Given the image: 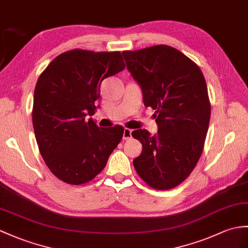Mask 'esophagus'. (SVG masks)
Returning a JSON list of instances; mask_svg holds the SVG:
<instances>
[{
	"label": "esophagus",
	"mask_w": 248,
	"mask_h": 248,
	"mask_svg": "<svg viewBox=\"0 0 248 248\" xmlns=\"http://www.w3.org/2000/svg\"><path fill=\"white\" fill-rule=\"evenodd\" d=\"M131 137H132V130L125 128L124 130V137L123 138L124 140H131Z\"/></svg>",
	"instance_id": "obj_1"
}]
</instances>
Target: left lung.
Segmentation results:
<instances>
[{
  "label": "left lung",
  "mask_w": 248,
  "mask_h": 248,
  "mask_svg": "<svg viewBox=\"0 0 248 248\" xmlns=\"http://www.w3.org/2000/svg\"><path fill=\"white\" fill-rule=\"evenodd\" d=\"M123 54L158 125L153 136L145 129L132 132L142 145L134 168L152 188L172 189L189 176L203 152L211 110L203 73L168 45Z\"/></svg>",
  "instance_id": "8db88e82"
}]
</instances>
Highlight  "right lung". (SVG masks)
I'll list each match as a JSON object with an SVG mask.
<instances>
[{"label":"right lung","mask_w":248,"mask_h":248,"mask_svg":"<svg viewBox=\"0 0 248 248\" xmlns=\"http://www.w3.org/2000/svg\"><path fill=\"white\" fill-rule=\"evenodd\" d=\"M119 51L73 49L51 61L33 94L32 124L40 153L59 180L81 185L99 174L124 135L92 118L103 79L124 70Z\"/></svg>","instance_id":"obj_1"}]
</instances>
